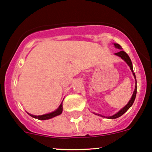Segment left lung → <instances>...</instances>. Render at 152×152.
Returning a JSON list of instances; mask_svg holds the SVG:
<instances>
[{
    "mask_svg": "<svg viewBox=\"0 0 152 152\" xmlns=\"http://www.w3.org/2000/svg\"><path fill=\"white\" fill-rule=\"evenodd\" d=\"M115 48H118V49H122V48H121V46L119 44H116V43H115ZM116 56H119V57H121L122 59L124 60L125 61H126V63H127V64L129 66L130 68H131V71L133 72V76H134V78H135V80H136V75H135L134 72H133V66H132V63H131V58H129V56H128L127 53H126V52H124L123 50H121L120 52H118V53H115ZM136 91H137V86H136H136H135V90L134 91H133V94L132 95V97H131V100L128 102V103L127 104H126V106L124 107L123 108V109H121V110H120L118 113H117L116 114H115L113 116H110V117H107V118H109V119H115V118H119V117H121V115H123V114H124L125 113H126V111L128 110V109H129L130 107H131V106H132V104H133V102H134V100H135V98H136Z\"/></svg>",
    "mask_w": 152,
    "mask_h": 152,
    "instance_id": "obj_1",
    "label": "left lung"
}]
</instances>
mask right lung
I'll list each match as a JSON object with an SVG mask.
<instances>
[{"label": "right lung", "mask_w": 152, "mask_h": 152, "mask_svg": "<svg viewBox=\"0 0 152 152\" xmlns=\"http://www.w3.org/2000/svg\"><path fill=\"white\" fill-rule=\"evenodd\" d=\"M62 111H63V104L62 103H61V105L59 106V107H58L56 111L53 112V113H48V114L42 115H33L29 114V113H28V114H29L30 116L32 117V118H37L38 120H41V121H44V120L50 119L52 118H54V117L59 115H61V113H62Z\"/></svg>", "instance_id": "right-lung-1"}]
</instances>
